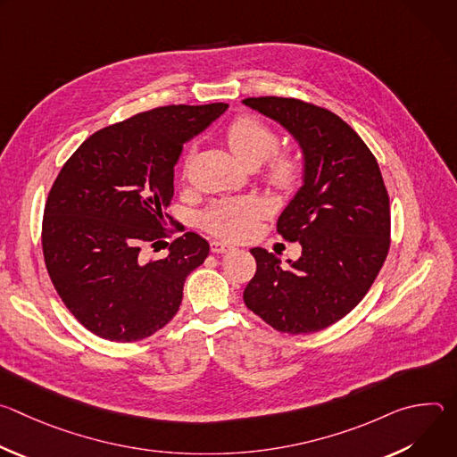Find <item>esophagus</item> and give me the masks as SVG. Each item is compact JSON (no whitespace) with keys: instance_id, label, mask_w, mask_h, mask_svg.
Masks as SVG:
<instances>
[{"instance_id":"1","label":"esophagus","mask_w":457,"mask_h":457,"mask_svg":"<svg viewBox=\"0 0 457 457\" xmlns=\"http://www.w3.org/2000/svg\"><path fill=\"white\" fill-rule=\"evenodd\" d=\"M210 247H212L213 253H228V251L235 249L231 244L222 242V240H212V242H210Z\"/></svg>"}]
</instances>
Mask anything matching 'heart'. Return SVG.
Segmentation results:
<instances>
[{
    "instance_id": "1",
    "label": "heart",
    "mask_w": 457,
    "mask_h": 457,
    "mask_svg": "<svg viewBox=\"0 0 457 457\" xmlns=\"http://www.w3.org/2000/svg\"><path fill=\"white\" fill-rule=\"evenodd\" d=\"M226 143L231 154L242 164L247 168H256L277 150L278 136L273 128L262 120L244 115L228 126ZM302 175L303 162L296 154L291 152L275 155L266 170L268 182L282 191L293 189L302 180ZM264 212L266 204L254 197L222 201L203 215V226L217 237L238 240L253 231L256 219L262 217Z\"/></svg>"
}]
</instances>
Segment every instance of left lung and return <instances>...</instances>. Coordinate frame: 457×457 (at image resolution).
I'll return each instance as SVG.
<instances>
[{"label":"left lung","mask_w":457,"mask_h":457,"mask_svg":"<svg viewBox=\"0 0 457 457\" xmlns=\"http://www.w3.org/2000/svg\"><path fill=\"white\" fill-rule=\"evenodd\" d=\"M245 106L280 122L303 155V184L277 231L300 242L282 260L253 247L256 273L244 302L273 329L316 333L351 312L376 280L390 245L388 193L376 157L337 113L293 97H247Z\"/></svg>","instance_id":"obj_1"}]
</instances>
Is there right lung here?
Segmentation results:
<instances>
[{"instance_id": "right-lung-1", "label": "right lung", "mask_w": 457, "mask_h": 457, "mask_svg": "<svg viewBox=\"0 0 457 457\" xmlns=\"http://www.w3.org/2000/svg\"><path fill=\"white\" fill-rule=\"evenodd\" d=\"M226 110L212 103L137 113L90 136L61 168L43 213L45 266L62 303L96 337L137 342L177 314L186 277L210 244L187 231L164 258L146 260L141 249L168 237L164 212L184 143Z\"/></svg>"}]
</instances>
